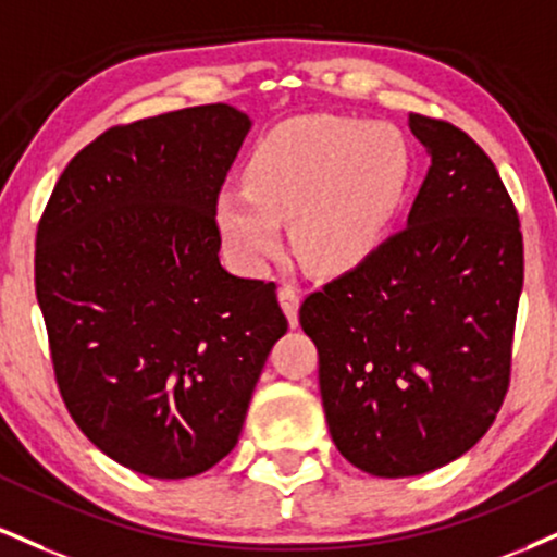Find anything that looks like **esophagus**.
<instances>
[{
  "label": "esophagus",
  "instance_id": "34e87169",
  "mask_svg": "<svg viewBox=\"0 0 557 557\" xmlns=\"http://www.w3.org/2000/svg\"><path fill=\"white\" fill-rule=\"evenodd\" d=\"M277 298H280V306H283L287 321H290V326H298V306H300V298H298L296 287L283 285V287H280Z\"/></svg>",
  "mask_w": 557,
  "mask_h": 557
}]
</instances>
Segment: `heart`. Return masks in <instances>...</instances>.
<instances>
[{
	"mask_svg": "<svg viewBox=\"0 0 557 557\" xmlns=\"http://www.w3.org/2000/svg\"><path fill=\"white\" fill-rule=\"evenodd\" d=\"M410 181V150L394 126L339 116H300L267 134L246 165V186L214 199V223L227 253L261 272L293 249L324 274L366 264L384 244Z\"/></svg>",
	"mask_w": 557,
	"mask_h": 557,
	"instance_id": "b5f03b06",
	"label": "heart"
}]
</instances>
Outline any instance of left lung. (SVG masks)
Wrapping results in <instances>:
<instances>
[{
    "label": "left lung",
    "instance_id": "obj_1",
    "mask_svg": "<svg viewBox=\"0 0 557 557\" xmlns=\"http://www.w3.org/2000/svg\"><path fill=\"white\" fill-rule=\"evenodd\" d=\"M407 124L431 158L407 227L300 306L334 446L373 478L438 470L485 435L524 285L493 160L457 126L420 113Z\"/></svg>",
    "mask_w": 557,
    "mask_h": 557
}]
</instances>
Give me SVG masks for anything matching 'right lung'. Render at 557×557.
I'll list each match as a JSON object with an SVG mask.
<instances>
[{"label":"right lung","mask_w":557,"mask_h":557,"mask_svg":"<svg viewBox=\"0 0 557 557\" xmlns=\"http://www.w3.org/2000/svg\"><path fill=\"white\" fill-rule=\"evenodd\" d=\"M251 119L227 103L116 126L72 158L36 238L59 392L106 457L156 480L233 451L272 345L277 285L220 264L214 199Z\"/></svg>","instance_id":"obj_1"}]
</instances>
